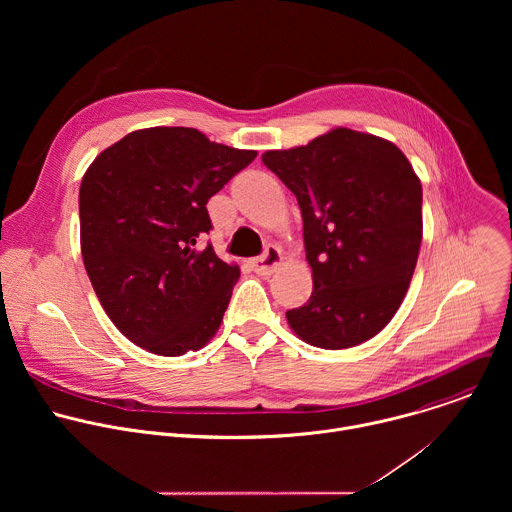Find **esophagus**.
<instances>
[{
	"label": "esophagus",
	"mask_w": 512,
	"mask_h": 512,
	"mask_svg": "<svg viewBox=\"0 0 512 512\" xmlns=\"http://www.w3.org/2000/svg\"><path fill=\"white\" fill-rule=\"evenodd\" d=\"M283 257H281V251L279 247L275 245H267L263 255L251 259V267L259 273V275H271L279 265H281Z\"/></svg>",
	"instance_id": "esophagus-1"
}]
</instances>
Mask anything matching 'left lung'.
<instances>
[{"mask_svg":"<svg viewBox=\"0 0 512 512\" xmlns=\"http://www.w3.org/2000/svg\"><path fill=\"white\" fill-rule=\"evenodd\" d=\"M263 164L298 198L314 289L287 310L304 342L340 350L379 334L413 277L423 223L421 182L395 143L336 127Z\"/></svg>","mask_w":512,"mask_h":512,"instance_id":"1","label":"left lung"}]
</instances>
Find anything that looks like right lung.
Here are the masks:
<instances>
[{
    "label": "right lung",
    "mask_w": 512,
    "mask_h": 512,
    "mask_svg": "<svg viewBox=\"0 0 512 512\" xmlns=\"http://www.w3.org/2000/svg\"><path fill=\"white\" fill-rule=\"evenodd\" d=\"M255 158L192 127H150L113 143L85 172V269L133 344L182 356L216 334L241 271L202 245L212 229L206 202Z\"/></svg>",
    "instance_id": "1"
}]
</instances>
